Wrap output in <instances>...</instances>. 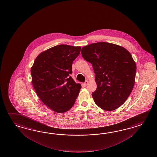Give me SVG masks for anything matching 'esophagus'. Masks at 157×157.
<instances>
[{"instance_id":"obj_1","label":"esophagus","mask_w":157,"mask_h":157,"mask_svg":"<svg viewBox=\"0 0 157 157\" xmlns=\"http://www.w3.org/2000/svg\"><path fill=\"white\" fill-rule=\"evenodd\" d=\"M87 83H88V81H86L85 83H83V85L85 86H87Z\"/></svg>"}]
</instances>
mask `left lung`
<instances>
[{
	"instance_id": "left-lung-1",
	"label": "left lung",
	"mask_w": 157,
	"mask_h": 157,
	"mask_svg": "<svg viewBox=\"0 0 157 157\" xmlns=\"http://www.w3.org/2000/svg\"><path fill=\"white\" fill-rule=\"evenodd\" d=\"M82 57L90 63L95 74V104L112 111L127 100L135 84L136 66L131 53L112 43H93L82 48Z\"/></svg>"
}]
</instances>
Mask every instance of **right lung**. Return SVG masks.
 <instances>
[{
  "instance_id": "obj_1",
  "label": "right lung",
  "mask_w": 157,
  "mask_h": 157,
  "mask_svg": "<svg viewBox=\"0 0 157 157\" xmlns=\"http://www.w3.org/2000/svg\"><path fill=\"white\" fill-rule=\"evenodd\" d=\"M81 47L59 45L41 53L31 68L34 89L41 101L55 112L70 109L81 89L72 74L73 61L78 56Z\"/></svg>"
}]
</instances>
